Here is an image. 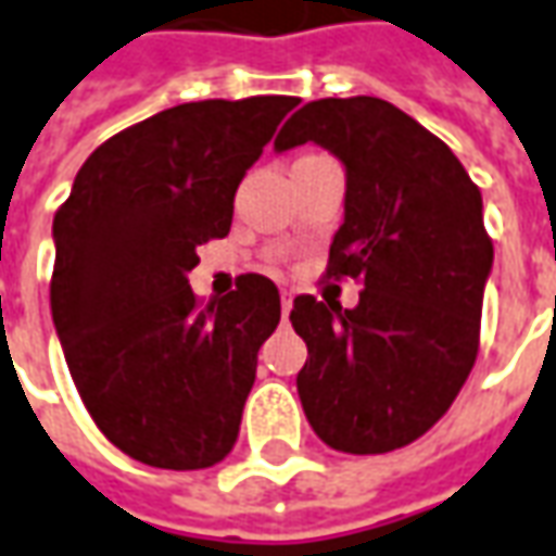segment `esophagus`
<instances>
[{"label":"esophagus","mask_w":556,"mask_h":556,"mask_svg":"<svg viewBox=\"0 0 556 556\" xmlns=\"http://www.w3.org/2000/svg\"><path fill=\"white\" fill-rule=\"evenodd\" d=\"M279 295H282V314H289L292 311V289H282Z\"/></svg>","instance_id":"obj_1"}]
</instances>
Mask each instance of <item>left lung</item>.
<instances>
[{
	"mask_svg": "<svg viewBox=\"0 0 556 556\" xmlns=\"http://www.w3.org/2000/svg\"><path fill=\"white\" fill-rule=\"evenodd\" d=\"M316 144L344 165V220L329 277L363 279L356 307L298 295L307 344L298 396L338 452L406 446L443 418L468 381L492 242L483 197L450 147L381 98H323L298 110L277 153Z\"/></svg>",
	"mask_w": 556,
	"mask_h": 556,
	"instance_id": "obj_1",
	"label": "left lung"
}]
</instances>
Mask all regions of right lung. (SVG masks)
<instances>
[{
    "label": "right lung",
    "mask_w": 556,
    "mask_h": 556,
    "mask_svg": "<svg viewBox=\"0 0 556 556\" xmlns=\"http://www.w3.org/2000/svg\"><path fill=\"white\" fill-rule=\"evenodd\" d=\"M289 94L168 106L101 144L54 215L51 319L104 437L150 468L200 470L233 450L279 289L242 274L197 304L187 274L230 233L233 197Z\"/></svg>",
    "instance_id": "1"
}]
</instances>
